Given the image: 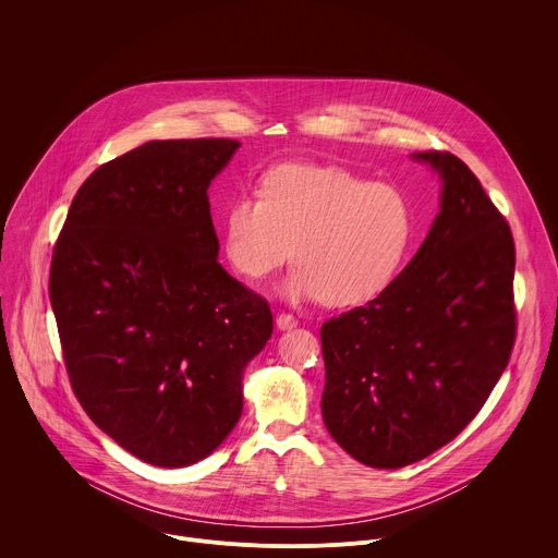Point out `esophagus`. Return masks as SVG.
Here are the masks:
<instances>
[{"label":"esophagus","instance_id":"esophagus-1","mask_svg":"<svg viewBox=\"0 0 558 558\" xmlns=\"http://www.w3.org/2000/svg\"><path fill=\"white\" fill-rule=\"evenodd\" d=\"M276 325H278V329H293V327H298V320H295V317L291 315V313H278L276 315Z\"/></svg>","mask_w":558,"mask_h":558}]
</instances>
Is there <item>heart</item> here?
<instances>
[{
    "label": "heart",
    "instance_id": "heart-1",
    "mask_svg": "<svg viewBox=\"0 0 558 558\" xmlns=\"http://www.w3.org/2000/svg\"><path fill=\"white\" fill-rule=\"evenodd\" d=\"M222 250L243 278L258 282L291 256V300L355 306L377 298L400 271L413 233L402 190L338 168L280 163L260 179V196L225 205Z\"/></svg>",
    "mask_w": 558,
    "mask_h": 558
}]
</instances>
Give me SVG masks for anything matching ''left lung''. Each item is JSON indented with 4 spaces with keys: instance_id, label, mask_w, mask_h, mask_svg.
Instances as JSON below:
<instances>
[{
    "instance_id": "obj_1",
    "label": "left lung",
    "mask_w": 558,
    "mask_h": 558,
    "mask_svg": "<svg viewBox=\"0 0 558 558\" xmlns=\"http://www.w3.org/2000/svg\"><path fill=\"white\" fill-rule=\"evenodd\" d=\"M441 181L426 241L375 300L323 325V417L371 468H402L482 411L517 340L514 238L450 151H415Z\"/></svg>"
}]
</instances>
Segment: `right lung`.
<instances>
[{"mask_svg":"<svg viewBox=\"0 0 558 558\" xmlns=\"http://www.w3.org/2000/svg\"><path fill=\"white\" fill-rule=\"evenodd\" d=\"M233 138L149 141L78 187L50 263L65 371L88 417L134 457L183 468L243 413L269 302L218 256L209 183Z\"/></svg>","mask_w":558,"mask_h":558,"instance_id":"1","label":"right lung"}]
</instances>
